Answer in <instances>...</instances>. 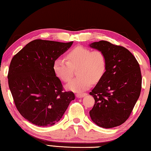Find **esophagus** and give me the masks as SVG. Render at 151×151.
<instances>
[{
    "label": "esophagus",
    "instance_id": "esophagus-1",
    "mask_svg": "<svg viewBox=\"0 0 151 151\" xmlns=\"http://www.w3.org/2000/svg\"><path fill=\"white\" fill-rule=\"evenodd\" d=\"M86 93H77L76 94V96L77 97V98H82V97H84L86 95Z\"/></svg>",
    "mask_w": 151,
    "mask_h": 151
}]
</instances>
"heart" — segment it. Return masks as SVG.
Listing matches in <instances>:
<instances>
[{
    "label": "heart",
    "instance_id": "obj_1",
    "mask_svg": "<svg viewBox=\"0 0 151 151\" xmlns=\"http://www.w3.org/2000/svg\"><path fill=\"white\" fill-rule=\"evenodd\" d=\"M66 60L57 58L53 64V69L58 78L67 83L72 79L75 70L77 69L78 77L66 85L68 90L76 93L86 91L92 83L100 81L106 72V57L103 51H92L89 48L78 46L66 55Z\"/></svg>",
    "mask_w": 151,
    "mask_h": 151
}]
</instances>
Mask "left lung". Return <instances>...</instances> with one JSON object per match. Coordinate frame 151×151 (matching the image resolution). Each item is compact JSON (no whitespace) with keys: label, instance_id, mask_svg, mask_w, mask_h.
<instances>
[{"label":"left lung","instance_id":"1","mask_svg":"<svg viewBox=\"0 0 151 151\" xmlns=\"http://www.w3.org/2000/svg\"><path fill=\"white\" fill-rule=\"evenodd\" d=\"M89 46L103 51L107 59L105 73L90 93L95 101L90 116L101 127L119 126L129 118L140 96L142 76L139 64L121 46L105 40Z\"/></svg>","mask_w":151,"mask_h":151}]
</instances>
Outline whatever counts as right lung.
I'll list each match as a JSON object with an SVG mask.
<instances>
[{"instance_id":"obj_1","label":"right lung","mask_w":151,"mask_h":151,"mask_svg":"<svg viewBox=\"0 0 151 151\" xmlns=\"http://www.w3.org/2000/svg\"><path fill=\"white\" fill-rule=\"evenodd\" d=\"M73 43L37 39L12 58L8 73L9 88L17 110L31 123L52 126L75 100L73 92L63 91L53 69L55 60Z\"/></svg>"}]
</instances>
